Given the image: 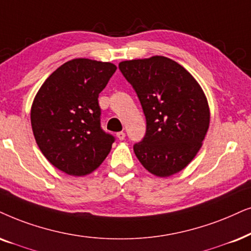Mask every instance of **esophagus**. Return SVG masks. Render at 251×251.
I'll return each mask as SVG.
<instances>
[{
  "instance_id": "esophagus-1",
  "label": "esophagus",
  "mask_w": 251,
  "mask_h": 251,
  "mask_svg": "<svg viewBox=\"0 0 251 251\" xmlns=\"http://www.w3.org/2000/svg\"><path fill=\"white\" fill-rule=\"evenodd\" d=\"M116 137H118L120 141H123V139L126 138V133L123 131H120V132L116 133Z\"/></svg>"
}]
</instances>
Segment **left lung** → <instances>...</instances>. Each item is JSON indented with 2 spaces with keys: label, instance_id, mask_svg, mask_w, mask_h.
<instances>
[{
  "label": "left lung",
  "instance_id": "8db88e82",
  "mask_svg": "<svg viewBox=\"0 0 251 251\" xmlns=\"http://www.w3.org/2000/svg\"><path fill=\"white\" fill-rule=\"evenodd\" d=\"M119 68L146 119L144 138L133 145L136 157L155 176L178 173L200 151L209 129L210 108L201 85L165 56L123 61Z\"/></svg>",
  "mask_w": 251,
  "mask_h": 251
}]
</instances>
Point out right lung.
I'll use <instances>...</instances> for the list:
<instances>
[{"label": "right lung", "mask_w": 251, "mask_h": 251, "mask_svg": "<svg viewBox=\"0 0 251 251\" xmlns=\"http://www.w3.org/2000/svg\"><path fill=\"white\" fill-rule=\"evenodd\" d=\"M109 62L75 58L45 80L31 108L35 142L57 169L74 176L92 173L115 141L100 126L99 93L115 73Z\"/></svg>", "instance_id": "1"}]
</instances>
